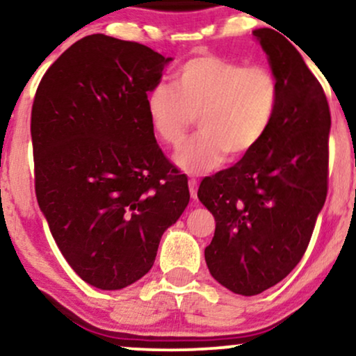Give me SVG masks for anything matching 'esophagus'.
<instances>
[{"mask_svg":"<svg viewBox=\"0 0 356 356\" xmlns=\"http://www.w3.org/2000/svg\"><path fill=\"white\" fill-rule=\"evenodd\" d=\"M197 188H199V182H197L195 179H191V181H188V191H191L192 199H197Z\"/></svg>","mask_w":356,"mask_h":356,"instance_id":"1","label":"esophagus"}]
</instances>
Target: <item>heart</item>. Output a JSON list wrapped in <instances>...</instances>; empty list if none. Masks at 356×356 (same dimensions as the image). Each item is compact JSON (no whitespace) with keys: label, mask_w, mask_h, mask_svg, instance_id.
I'll list each match as a JSON object with an SVG mask.
<instances>
[{"label":"heart","mask_w":356,"mask_h":356,"mask_svg":"<svg viewBox=\"0 0 356 356\" xmlns=\"http://www.w3.org/2000/svg\"><path fill=\"white\" fill-rule=\"evenodd\" d=\"M277 105L271 70L218 56L191 58L174 74V87L157 83L146 97L152 131L168 146H181L199 116L200 133L175 154V164L188 174L209 172L225 156H248L271 128Z\"/></svg>","instance_id":"b5f03b06"}]
</instances>
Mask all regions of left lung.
I'll return each instance as SVG.
<instances>
[{
  "instance_id": "left-lung-1",
  "label": "left lung",
  "mask_w": 356,
  "mask_h": 356,
  "mask_svg": "<svg viewBox=\"0 0 356 356\" xmlns=\"http://www.w3.org/2000/svg\"><path fill=\"white\" fill-rule=\"evenodd\" d=\"M279 83L263 141L232 168L202 181L199 200L215 217L209 271L240 296L282 281L307 250L327 197L330 110L298 49L276 31L254 29Z\"/></svg>"
}]
</instances>
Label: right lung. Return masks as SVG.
<instances>
[{
  "label": "right lung",
  "mask_w": 356,
  "mask_h": 356,
  "mask_svg": "<svg viewBox=\"0 0 356 356\" xmlns=\"http://www.w3.org/2000/svg\"><path fill=\"white\" fill-rule=\"evenodd\" d=\"M172 57L92 34L40 80L31 113L35 197L70 268L102 291L154 264L163 233L191 199L165 159L146 97Z\"/></svg>",
  "instance_id": "right-lung-1"
}]
</instances>
